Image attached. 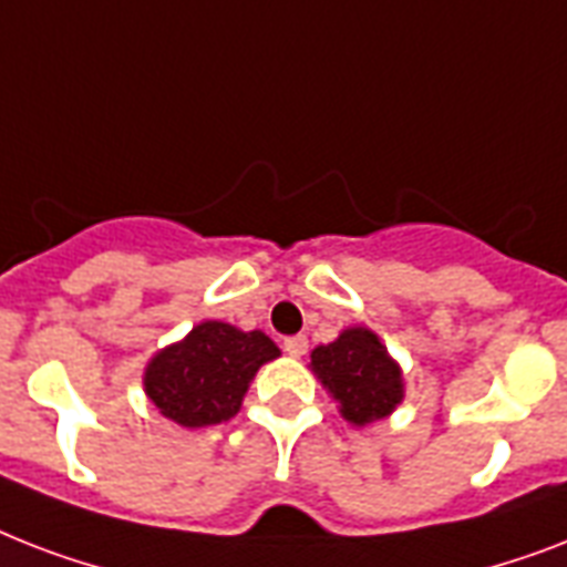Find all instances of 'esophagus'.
I'll return each instance as SVG.
<instances>
[{
    "instance_id": "obj_1",
    "label": "esophagus",
    "mask_w": 567,
    "mask_h": 567,
    "mask_svg": "<svg viewBox=\"0 0 567 567\" xmlns=\"http://www.w3.org/2000/svg\"><path fill=\"white\" fill-rule=\"evenodd\" d=\"M282 347H285V353H288V355H306V350H309V338L291 336V338H285Z\"/></svg>"
}]
</instances>
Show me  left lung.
Here are the masks:
<instances>
[{
	"instance_id": "1",
	"label": "left lung",
	"mask_w": 567,
	"mask_h": 567,
	"mask_svg": "<svg viewBox=\"0 0 567 567\" xmlns=\"http://www.w3.org/2000/svg\"><path fill=\"white\" fill-rule=\"evenodd\" d=\"M311 368L341 403V414L353 423L385 417L403 400V379L396 364L368 329H347L338 341L311 353Z\"/></svg>"
}]
</instances>
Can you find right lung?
I'll list each match as a JSON object with an SVG mask.
<instances>
[{"instance_id":"add662e5","label":"right lung","mask_w":567,"mask_h":567,"mask_svg":"<svg viewBox=\"0 0 567 567\" xmlns=\"http://www.w3.org/2000/svg\"><path fill=\"white\" fill-rule=\"evenodd\" d=\"M279 347L265 332L205 320L182 344L167 347L146 368V394L164 417L182 426H212L229 421L240 409L249 379Z\"/></svg>"}]
</instances>
